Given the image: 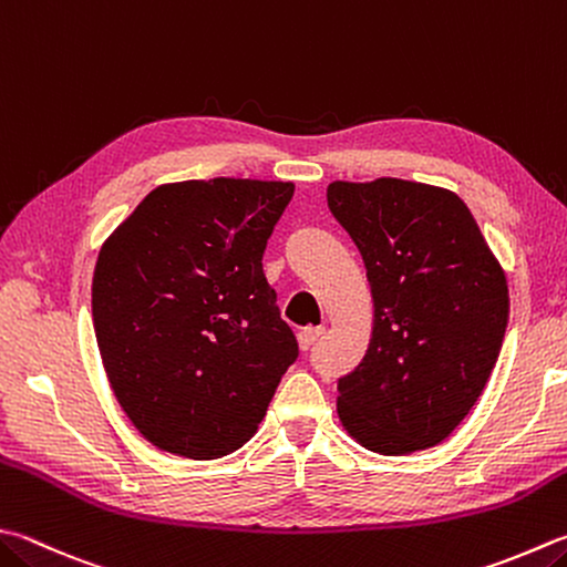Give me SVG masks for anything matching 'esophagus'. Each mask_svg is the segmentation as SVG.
<instances>
[{
    "mask_svg": "<svg viewBox=\"0 0 567 567\" xmlns=\"http://www.w3.org/2000/svg\"><path fill=\"white\" fill-rule=\"evenodd\" d=\"M320 336H323V328L308 326V328H303V330H298V348H301L303 352L311 350V348L318 343V340H320Z\"/></svg>",
    "mask_w": 567,
    "mask_h": 567,
    "instance_id": "esophagus-1",
    "label": "esophagus"
}]
</instances>
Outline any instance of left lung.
<instances>
[{
	"instance_id": "left-lung-1",
	"label": "left lung",
	"mask_w": 567,
	"mask_h": 567,
	"mask_svg": "<svg viewBox=\"0 0 567 567\" xmlns=\"http://www.w3.org/2000/svg\"><path fill=\"white\" fill-rule=\"evenodd\" d=\"M328 209L365 261L372 338L338 380V416L384 456L444 442L494 370L506 274L454 192L408 179L328 185Z\"/></svg>"
}]
</instances>
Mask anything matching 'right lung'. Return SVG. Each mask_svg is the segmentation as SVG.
Returning <instances> with one entry per match:
<instances>
[{
	"label": "right lung",
	"mask_w": 567,
	"mask_h": 567,
	"mask_svg": "<svg viewBox=\"0 0 567 567\" xmlns=\"http://www.w3.org/2000/svg\"><path fill=\"white\" fill-rule=\"evenodd\" d=\"M291 197V183L261 179L163 185L103 244L95 340L115 400L157 450L237 452L298 358L261 264Z\"/></svg>",
	"instance_id": "obj_1"
}]
</instances>
